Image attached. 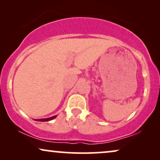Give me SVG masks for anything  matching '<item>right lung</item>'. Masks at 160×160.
I'll list each match as a JSON object with an SVG mask.
<instances>
[{"label": "right lung", "mask_w": 160, "mask_h": 160, "mask_svg": "<svg viewBox=\"0 0 160 160\" xmlns=\"http://www.w3.org/2000/svg\"><path fill=\"white\" fill-rule=\"evenodd\" d=\"M57 117V116H54V117H49V118H47V119H37L36 121H38V122H47V121H50V120L54 119Z\"/></svg>", "instance_id": "add662e5"}]
</instances>
